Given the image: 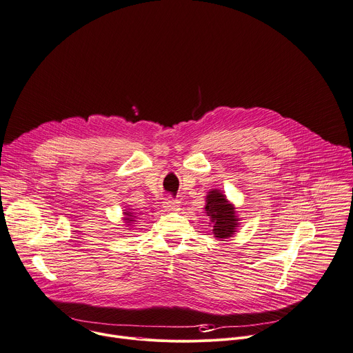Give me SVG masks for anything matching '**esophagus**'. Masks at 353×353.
<instances>
[{"label":"esophagus","instance_id":"1","mask_svg":"<svg viewBox=\"0 0 353 353\" xmlns=\"http://www.w3.org/2000/svg\"><path fill=\"white\" fill-rule=\"evenodd\" d=\"M179 201L177 199H174V198H172V196H168V198H165V201L162 202V205H163V208L166 209V210H174V209H177L179 208Z\"/></svg>","mask_w":353,"mask_h":353}]
</instances>
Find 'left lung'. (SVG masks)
Masks as SVG:
<instances>
[{
    "label": "left lung",
    "instance_id": "8db88e82",
    "mask_svg": "<svg viewBox=\"0 0 353 353\" xmlns=\"http://www.w3.org/2000/svg\"><path fill=\"white\" fill-rule=\"evenodd\" d=\"M205 212L210 216L213 224V234L219 240L231 237L237 227V217L234 206L228 203L225 196L220 191H210L206 196Z\"/></svg>",
    "mask_w": 353,
    "mask_h": 353
}]
</instances>
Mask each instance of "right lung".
<instances>
[{
    "instance_id": "obj_1",
    "label": "right lung",
    "mask_w": 353,
    "mask_h": 353,
    "mask_svg": "<svg viewBox=\"0 0 353 353\" xmlns=\"http://www.w3.org/2000/svg\"><path fill=\"white\" fill-rule=\"evenodd\" d=\"M126 216H128V217H126L125 220H128V223H132V221H134V220H132V219H134V217H136V216H134V217H132V216H133V213H130V212H126Z\"/></svg>"
}]
</instances>
